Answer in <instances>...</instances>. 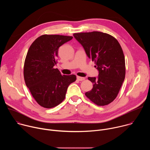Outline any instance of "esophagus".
Wrapping results in <instances>:
<instances>
[{"instance_id": "1", "label": "esophagus", "mask_w": 150, "mask_h": 150, "mask_svg": "<svg viewBox=\"0 0 150 150\" xmlns=\"http://www.w3.org/2000/svg\"><path fill=\"white\" fill-rule=\"evenodd\" d=\"M76 78H77V79H78V81H83V80L85 79L84 77H81V76H78L76 77Z\"/></svg>"}]
</instances>
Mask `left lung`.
Listing matches in <instances>:
<instances>
[{"mask_svg": "<svg viewBox=\"0 0 150 150\" xmlns=\"http://www.w3.org/2000/svg\"><path fill=\"white\" fill-rule=\"evenodd\" d=\"M73 35L98 71L97 77L88 78L93 88L85 96L98 105L110 104L116 98L125 77V56L120 44L113 36L98 31Z\"/></svg>", "mask_w": 150, "mask_h": 150, "instance_id": "left-lung-1", "label": "left lung"}]
</instances>
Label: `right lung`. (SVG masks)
I'll return each instance as SVG.
<instances>
[{
  "label": "right lung",
  "mask_w": 150,
  "mask_h": 150,
  "mask_svg": "<svg viewBox=\"0 0 150 150\" xmlns=\"http://www.w3.org/2000/svg\"><path fill=\"white\" fill-rule=\"evenodd\" d=\"M73 37L42 35L29 48L24 67L27 87L37 103L50 109L59 105L66 97L69 85L76 81L75 75H62L54 66L59 48Z\"/></svg>",
  "instance_id": "add662e5"
}]
</instances>
